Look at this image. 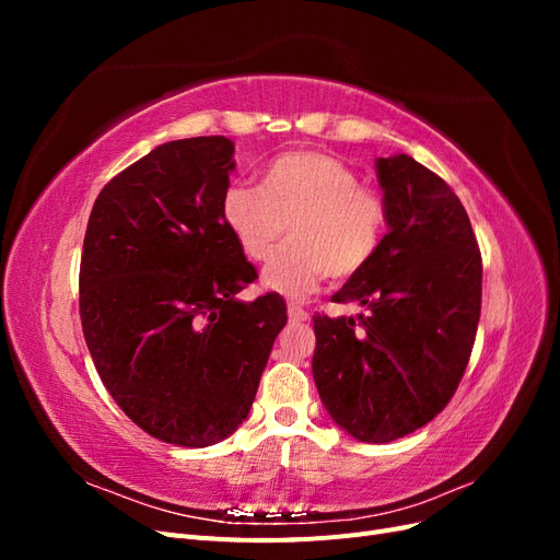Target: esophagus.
I'll return each mask as SVG.
<instances>
[{"mask_svg":"<svg viewBox=\"0 0 560 560\" xmlns=\"http://www.w3.org/2000/svg\"><path fill=\"white\" fill-rule=\"evenodd\" d=\"M287 315H290L292 325H301V322L308 319V313L303 311V308L299 306V303H290V306H287Z\"/></svg>","mask_w":560,"mask_h":560,"instance_id":"1","label":"esophagus"}]
</instances>
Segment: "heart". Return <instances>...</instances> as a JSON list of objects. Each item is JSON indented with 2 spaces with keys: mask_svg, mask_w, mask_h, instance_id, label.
I'll list each match as a JSON object with an SVG mask.
<instances>
[{
  "mask_svg": "<svg viewBox=\"0 0 560 560\" xmlns=\"http://www.w3.org/2000/svg\"><path fill=\"white\" fill-rule=\"evenodd\" d=\"M222 219L252 261H266L290 226V245L264 268L266 290L303 299L327 276L348 280L374 259L387 226L378 191L322 151H292L266 167L261 189L231 184Z\"/></svg>",
  "mask_w": 560,
  "mask_h": 560,
  "instance_id": "obj_1",
  "label": "heart"
}]
</instances>
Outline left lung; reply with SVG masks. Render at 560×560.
Here are the masks:
<instances>
[{
	"instance_id": "obj_1",
	"label": "left lung",
	"mask_w": 560,
	"mask_h": 560,
	"mask_svg": "<svg viewBox=\"0 0 560 560\" xmlns=\"http://www.w3.org/2000/svg\"><path fill=\"white\" fill-rule=\"evenodd\" d=\"M387 233L331 301L358 317L313 315V378L338 428L387 444L444 411L481 315V252L451 186L411 156L376 161Z\"/></svg>"
}]
</instances>
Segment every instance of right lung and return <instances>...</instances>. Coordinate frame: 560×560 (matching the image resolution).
I'll use <instances>...</instances> for the list:
<instances>
[{
  "label": "right lung",
  "instance_id": "right-lung-1",
  "mask_svg": "<svg viewBox=\"0 0 560 560\" xmlns=\"http://www.w3.org/2000/svg\"><path fill=\"white\" fill-rule=\"evenodd\" d=\"M222 135L175 140L100 191L79 270V313L100 378L165 444L202 448L247 418L276 336L280 294L235 299L257 270L222 219L235 167Z\"/></svg>",
  "mask_w": 560,
  "mask_h": 560
}]
</instances>
